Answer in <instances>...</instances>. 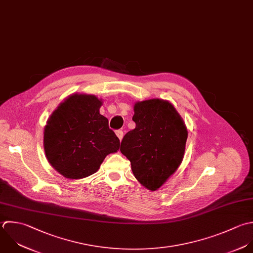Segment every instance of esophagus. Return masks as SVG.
Here are the masks:
<instances>
[{
    "instance_id": "obj_1",
    "label": "esophagus",
    "mask_w": 253,
    "mask_h": 253,
    "mask_svg": "<svg viewBox=\"0 0 253 253\" xmlns=\"http://www.w3.org/2000/svg\"><path fill=\"white\" fill-rule=\"evenodd\" d=\"M115 133H116V136L118 137V139L121 141L122 138H123V135H124V134H123V131H122V130H117Z\"/></svg>"
}]
</instances>
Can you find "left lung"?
<instances>
[{
  "instance_id": "left-lung-1",
  "label": "left lung",
  "mask_w": 253,
  "mask_h": 253,
  "mask_svg": "<svg viewBox=\"0 0 253 253\" xmlns=\"http://www.w3.org/2000/svg\"><path fill=\"white\" fill-rule=\"evenodd\" d=\"M132 119L136 127L123 137L120 151L137 180L156 191L180 166L188 132L174 106L159 98L136 102Z\"/></svg>"
}]
</instances>
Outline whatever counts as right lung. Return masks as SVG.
I'll return each mask as SVG.
<instances>
[{"label":"right lung","instance_id":"right-lung-1","mask_svg":"<svg viewBox=\"0 0 253 253\" xmlns=\"http://www.w3.org/2000/svg\"><path fill=\"white\" fill-rule=\"evenodd\" d=\"M102 101L75 93L53 111L44 128V151L60 174L80 179L96 172L105 157L119 150L120 141L99 113Z\"/></svg>","mask_w":253,"mask_h":253}]
</instances>
